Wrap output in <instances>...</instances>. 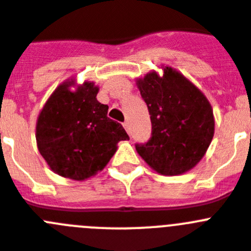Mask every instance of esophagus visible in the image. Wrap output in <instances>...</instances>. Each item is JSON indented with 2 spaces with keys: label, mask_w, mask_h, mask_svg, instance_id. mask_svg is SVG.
<instances>
[{
  "label": "esophagus",
  "mask_w": 251,
  "mask_h": 251,
  "mask_svg": "<svg viewBox=\"0 0 251 251\" xmlns=\"http://www.w3.org/2000/svg\"><path fill=\"white\" fill-rule=\"evenodd\" d=\"M124 127H125V130L130 134V124H128V121H125V123H124Z\"/></svg>",
  "instance_id": "1"
}]
</instances>
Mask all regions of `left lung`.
<instances>
[{
  "mask_svg": "<svg viewBox=\"0 0 251 251\" xmlns=\"http://www.w3.org/2000/svg\"><path fill=\"white\" fill-rule=\"evenodd\" d=\"M151 119V137L136 144L146 164L161 175H180L198 164L214 136L211 105L198 87L179 71L165 67L164 75L149 72L137 78Z\"/></svg>",
  "mask_w": 251,
  "mask_h": 251,
  "instance_id": "8db88e82",
  "label": "left lung"
}]
</instances>
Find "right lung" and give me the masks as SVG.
Instances as JSON below:
<instances>
[{
	"mask_svg": "<svg viewBox=\"0 0 251 251\" xmlns=\"http://www.w3.org/2000/svg\"><path fill=\"white\" fill-rule=\"evenodd\" d=\"M67 80L52 92L36 124V141L51 170L72 180H85L105 168L128 140L123 125L107 117L109 106L99 102V87L86 81L71 91Z\"/></svg>",
	"mask_w": 251,
	"mask_h": 251,
	"instance_id": "1",
	"label": "right lung"
}]
</instances>
